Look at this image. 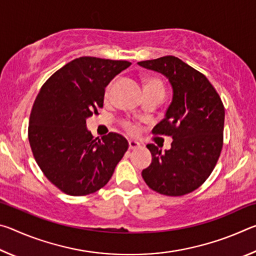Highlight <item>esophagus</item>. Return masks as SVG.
<instances>
[{
  "label": "esophagus",
  "instance_id": "34e87169",
  "mask_svg": "<svg viewBox=\"0 0 256 256\" xmlns=\"http://www.w3.org/2000/svg\"><path fill=\"white\" fill-rule=\"evenodd\" d=\"M140 146H141V144H138V141H134V140H130L128 141V148L131 149V150L138 149V148H140Z\"/></svg>",
  "mask_w": 256,
  "mask_h": 256
}]
</instances>
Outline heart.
Masks as SVG:
<instances>
[{"label": "heart", "instance_id": "heart-1", "mask_svg": "<svg viewBox=\"0 0 256 256\" xmlns=\"http://www.w3.org/2000/svg\"><path fill=\"white\" fill-rule=\"evenodd\" d=\"M115 80H112V82L108 84V86H106V90H105V98L108 99L110 98L112 96V89H114L115 86ZM146 86H158V88H162L164 89V84L162 82L158 80V79H150L148 82H146ZM123 128L126 130L128 133H136L138 131V126L136 124H134L131 120H124L123 122Z\"/></svg>", "mask_w": 256, "mask_h": 256}]
</instances>
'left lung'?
<instances>
[{
	"label": "left lung",
	"instance_id": "left-lung-1",
	"mask_svg": "<svg viewBox=\"0 0 256 256\" xmlns=\"http://www.w3.org/2000/svg\"><path fill=\"white\" fill-rule=\"evenodd\" d=\"M138 66L160 72L172 86V100L152 134L172 138L162 152L146 144L152 162L142 170L146 185L167 196L188 194L204 183L218 162L224 144V107L203 73L175 56L141 60Z\"/></svg>",
	"mask_w": 256,
	"mask_h": 256
}]
</instances>
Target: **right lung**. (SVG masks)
<instances>
[{"mask_svg":"<svg viewBox=\"0 0 256 256\" xmlns=\"http://www.w3.org/2000/svg\"><path fill=\"white\" fill-rule=\"evenodd\" d=\"M128 60L84 56L48 78L30 112L28 138L34 158L52 184L84 196L104 188L128 149L118 133L94 138L86 120L104 106L106 86Z\"/></svg>","mask_w":256,"mask_h":256,"instance_id":"right-lung-1","label":"right lung"}]
</instances>
